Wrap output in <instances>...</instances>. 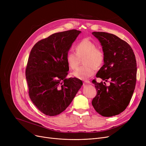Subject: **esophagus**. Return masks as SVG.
Segmentation results:
<instances>
[{
  "instance_id": "34e87169",
  "label": "esophagus",
  "mask_w": 146,
  "mask_h": 146,
  "mask_svg": "<svg viewBox=\"0 0 146 146\" xmlns=\"http://www.w3.org/2000/svg\"><path fill=\"white\" fill-rule=\"evenodd\" d=\"M84 82H85V83H88V84H89V83H90V82L89 81V80H85V81H84Z\"/></svg>"
}]
</instances>
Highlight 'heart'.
I'll return each instance as SVG.
<instances>
[{"label": "heart", "mask_w": 146, "mask_h": 146, "mask_svg": "<svg viewBox=\"0 0 146 146\" xmlns=\"http://www.w3.org/2000/svg\"><path fill=\"white\" fill-rule=\"evenodd\" d=\"M83 58V66L73 72L74 77L80 79H86L92 76L96 72L97 67L104 63V52L98 48L92 41L85 38L76 46V52L69 51L66 54L67 63L72 69L78 67L80 58Z\"/></svg>", "instance_id": "obj_1"}]
</instances>
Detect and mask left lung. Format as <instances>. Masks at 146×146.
<instances>
[{"instance_id":"left-lung-1","label":"left lung","mask_w":146,"mask_h":146,"mask_svg":"<svg viewBox=\"0 0 146 146\" xmlns=\"http://www.w3.org/2000/svg\"><path fill=\"white\" fill-rule=\"evenodd\" d=\"M102 47L104 64L96 76L107 82L92 83L97 94L92 104L96 111L103 117H112L123 112L128 105L135 89L137 63L132 48L117 36L104 32H93ZM105 84H104V83Z\"/></svg>"}]
</instances>
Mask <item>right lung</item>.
I'll list each match as a JSON object with an SVG mask.
<instances>
[{
    "mask_svg": "<svg viewBox=\"0 0 146 146\" xmlns=\"http://www.w3.org/2000/svg\"><path fill=\"white\" fill-rule=\"evenodd\" d=\"M80 33L72 29L53 34L37 42L30 52L25 71L29 96L46 115L63 112L83 85L78 78H66V54Z\"/></svg>",
    "mask_w": 146,
    "mask_h": 146,
    "instance_id": "1",
    "label": "right lung"
}]
</instances>
